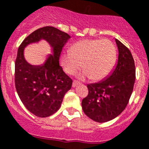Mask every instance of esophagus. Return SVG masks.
Segmentation results:
<instances>
[{
    "label": "esophagus",
    "mask_w": 149,
    "mask_h": 149,
    "mask_svg": "<svg viewBox=\"0 0 149 149\" xmlns=\"http://www.w3.org/2000/svg\"><path fill=\"white\" fill-rule=\"evenodd\" d=\"M78 84H79V82L77 81H74L73 83H72V87H73V88H74V87H76V86H77Z\"/></svg>",
    "instance_id": "34e87169"
}]
</instances>
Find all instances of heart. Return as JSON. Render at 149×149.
<instances>
[{"label": "heart", "instance_id": "heart-1", "mask_svg": "<svg viewBox=\"0 0 149 149\" xmlns=\"http://www.w3.org/2000/svg\"><path fill=\"white\" fill-rule=\"evenodd\" d=\"M116 61V50L113 44L108 40L84 39L74 44L71 51L64 52L61 62L64 69L73 74L81 66V78L91 77L100 81L107 77L113 69Z\"/></svg>", "mask_w": 149, "mask_h": 149}]
</instances>
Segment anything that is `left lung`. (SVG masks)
<instances>
[{"label": "left lung", "instance_id": "8db88e82", "mask_svg": "<svg viewBox=\"0 0 149 149\" xmlns=\"http://www.w3.org/2000/svg\"><path fill=\"white\" fill-rule=\"evenodd\" d=\"M115 40L119 52L116 68L102 81L88 84V95L81 102L84 113L97 123L113 120L125 110L136 80L131 52L118 39Z\"/></svg>", "mask_w": 149, "mask_h": 149}]
</instances>
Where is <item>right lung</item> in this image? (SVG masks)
I'll use <instances>...</instances> for the list:
<instances>
[{
  "mask_svg": "<svg viewBox=\"0 0 149 149\" xmlns=\"http://www.w3.org/2000/svg\"><path fill=\"white\" fill-rule=\"evenodd\" d=\"M70 36L53 26L39 28L29 34L19 45L15 61V87L19 99L30 113L38 117H47L59 110L72 80L59 65L62 48ZM44 39L53 48L44 64L33 66L24 58L26 45Z\"/></svg>",
  "mask_w": 149,
  "mask_h": 149,
  "instance_id": "1",
  "label": "right lung"
}]
</instances>
